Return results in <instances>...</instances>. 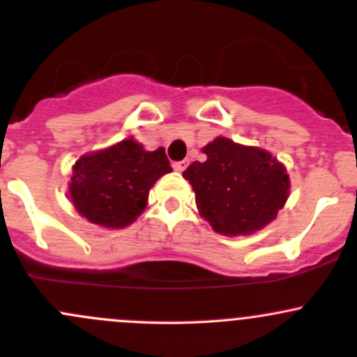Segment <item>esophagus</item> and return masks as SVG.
Returning <instances> with one entry per match:
<instances>
[{"label":"esophagus","instance_id":"obj_1","mask_svg":"<svg viewBox=\"0 0 357 357\" xmlns=\"http://www.w3.org/2000/svg\"><path fill=\"white\" fill-rule=\"evenodd\" d=\"M188 164H190V160H188V158H185V160H181V162H176V164L172 165V167H174V171L183 172L186 167H188Z\"/></svg>","mask_w":357,"mask_h":357}]
</instances>
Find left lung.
Masks as SVG:
<instances>
[{
  "label": "left lung",
  "instance_id": "1",
  "mask_svg": "<svg viewBox=\"0 0 357 357\" xmlns=\"http://www.w3.org/2000/svg\"><path fill=\"white\" fill-rule=\"evenodd\" d=\"M183 178L195 192L197 208L215 233L245 236L275 221L290 193L287 167L268 150L218 136L202 149Z\"/></svg>",
  "mask_w": 357,
  "mask_h": 357
}]
</instances>
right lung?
<instances>
[{
  "label": "right lung",
  "instance_id": "right-lung-1",
  "mask_svg": "<svg viewBox=\"0 0 357 357\" xmlns=\"http://www.w3.org/2000/svg\"><path fill=\"white\" fill-rule=\"evenodd\" d=\"M164 149L149 152L135 138L79 157L72 165L68 199L93 225L121 229L149 204L157 179L171 172Z\"/></svg>",
  "mask_w": 357,
  "mask_h": 357
}]
</instances>
